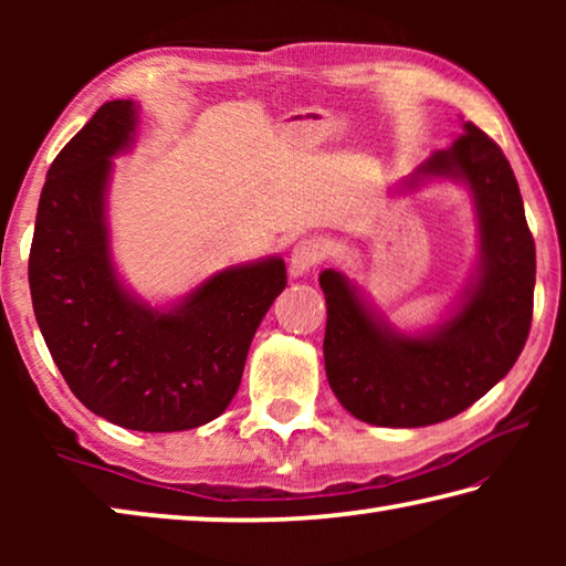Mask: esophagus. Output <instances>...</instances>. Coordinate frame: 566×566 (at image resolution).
<instances>
[{"mask_svg":"<svg viewBox=\"0 0 566 566\" xmlns=\"http://www.w3.org/2000/svg\"><path fill=\"white\" fill-rule=\"evenodd\" d=\"M329 252H332V247H329L327 239H322V237L302 239V242L296 244L294 252H292V272L304 274V272L314 270V266L327 260Z\"/></svg>","mask_w":566,"mask_h":566,"instance_id":"obj_1","label":"esophagus"}]
</instances>
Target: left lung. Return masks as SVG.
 <instances>
[{"label": "left lung", "mask_w": 566, "mask_h": 566, "mask_svg": "<svg viewBox=\"0 0 566 566\" xmlns=\"http://www.w3.org/2000/svg\"><path fill=\"white\" fill-rule=\"evenodd\" d=\"M417 177H462L474 195L482 266L452 319L429 337L381 327L339 272H322L327 300L324 369L342 407L377 427H427L482 399L530 337L536 252L520 185L492 137L464 124Z\"/></svg>", "instance_id": "obj_1"}]
</instances>
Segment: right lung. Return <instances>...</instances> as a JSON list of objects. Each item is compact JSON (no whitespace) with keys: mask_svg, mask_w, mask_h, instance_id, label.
<instances>
[{"mask_svg":"<svg viewBox=\"0 0 566 566\" xmlns=\"http://www.w3.org/2000/svg\"><path fill=\"white\" fill-rule=\"evenodd\" d=\"M134 122L129 99L102 104L52 161L30 290L46 349L84 407L134 432H181L217 419L237 395L286 266L219 272L171 312L134 302L114 276L104 224L109 157L129 145Z\"/></svg>","mask_w":566,"mask_h":566,"instance_id":"add662e5","label":"right lung"}]
</instances>
